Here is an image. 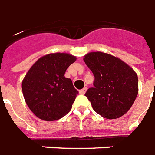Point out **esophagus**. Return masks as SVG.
Returning a JSON list of instances; mask_svg holds the SVG:
<instances>
[{
  "mask_svg": "<svg viewBox=\"0 0 155 155\" xmlns=\"http://www.w3.org/2000/svg\"><path fill=\"white\" fill-rule=\"evenodd\" d=\"M86 91H87V87H83V89L80 90L79 93H81V94H85V93H86Z\"/></svg>",
  "mask_w": 155,
  "mask_h": 155,
  "instance_id": "obj_1",
  "label": "esophagus"
}]
</instances>
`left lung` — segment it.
<instances>
[{"instance_id":"8db88e82","label":"left lung","mask_w":155,"mask_h":155,"mask_svg":"<svg viewBox=\"0 0 155 155\" xmlns=\"http://www.w3.org/2000/svg\"><path fill=\"white\" fill-rule=\"evenodd\" d=\"M83 61L94 75L93 87L85 93L93 110L107 119L126 114L139 92L136 72L121 59L101 51L87 53Z\"/></svg>"}]
</instances>
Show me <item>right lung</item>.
I'll use <instances>...</instances> for the list:
<instances>
[{"instance_id": "right-lung-1", "label": "right lung", "mask_w": 155, "mask_h": 155, "mask_svg": "<svg viewBox=\"0 0 155 155\" xmlns=\"http://www.w3.org/2000/svg\"><path fill=\"white\" fill-rule=\"evenodd\" d=\"M68 53H51L40 58L31 66L21 84L25 101L37 118L55 121L72 108L78 93L66 70L76 61Z\"/></svg>"}]
</instances>
